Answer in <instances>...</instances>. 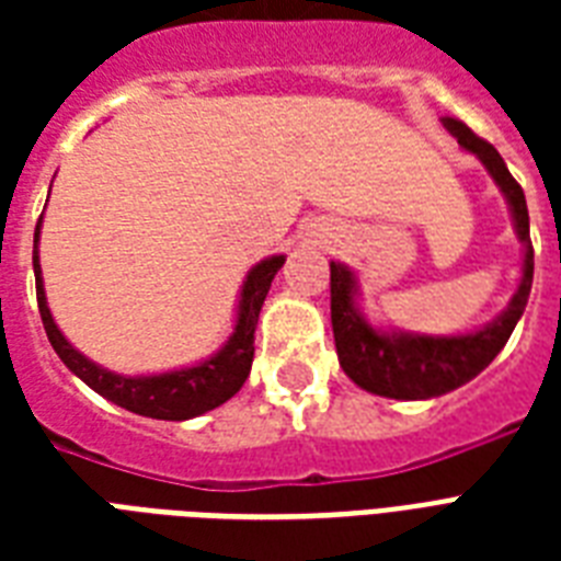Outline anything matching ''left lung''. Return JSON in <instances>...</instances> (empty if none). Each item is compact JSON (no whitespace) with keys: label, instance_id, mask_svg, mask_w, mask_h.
<instances>
[{"label":"left lung","instance_id":"left-lung-1","mask_svg":"<svg viewBox=\"0 0 561 561\" xmlns=\"http://www.w3.org/2000/svg\"><path fill=\"white\" fill-rule=\"evenodd\" d=\"M445 130L457 139L469 153H474L497 188L504 192L510 211H513L515 232L524 244V276L518 290L510 299V306L497 320L469 334H451V337H434V334L410 332H378L364 320L355 306L358 282L350 267L332 262V329L337 358L343 373L358 383L360 390L387 396V399H434L443 392H451L471 381L474 375L495 360V355L506 346L515 323L522 320L533 288V241H530V215L524 201L522 186L506 169L504 157L480 139L460 118H443Z\"/></svg>","mask_w":561,"mask_h":561}]
</instances>
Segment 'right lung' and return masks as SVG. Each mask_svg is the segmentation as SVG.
<instances>
[{"instance_id":"right-lung-1","label":"right lung","mask_w":561,"mask_h":561,"mask_svg":"<svg viewBox=\"0 0 561 561\" xmlns=\"http://www.w3.org/2000/svg\"><path fill=\"white\" fill-rule=\"evenodd\" d=\"M39 224H43V218H39ZM39 224L34 229V279H37V306L39 317H43V329L48 334V343L55 346L57 358L64 360L66 367L72 369L87 387H92L99 396H104L118 408L130 410V413H139V416L148 419H169V422L201 416V413L215 410L241 390V383L247 381L250 367H253L259 311H262L264 297L271 290L273 276L285 264V255H271V259H264L247 273L241 299H238L236 332L229 334V341L211 358L201 360L197 367L174 369V373L116 375L99 367V364H92L90 358H83L81 352L75 350L72 343L64 337V332L55 325V317L46 306L43 271H39Z\"/></svg>"}]
</instances>
